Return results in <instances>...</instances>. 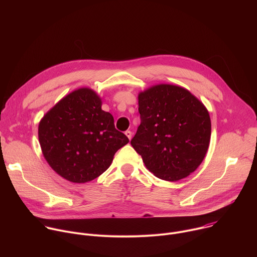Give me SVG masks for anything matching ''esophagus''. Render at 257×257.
<instances>
[{"label":"esophagus","mask_w":257,"mask_h":257,"mask_svg":"<svg viewBox=\"0 0 257 257\" xmlns=\"http://www.w3.org/2000/svg\"><path fill=\"white\" fill-rule=\"evenodd\" d=\"M125 135L128 137L129 140H131V138H132V132H131L130 130H127V131L125 132Z\"/></svg>","instance_id":"obj_1"}]
</instances>
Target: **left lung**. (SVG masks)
Returning a JSON list of instances; mask_svg holds the SVG:
<instances>
[{
    "label": "left lung",
    "mask_w": 257,
    "mask_h": 257,
    "mask_svg": "<svg viewBox=\"0 0 257 257\" xmlns=\"http://www.w3.org/2000/svg\"><path fill=\"white\" fill-rule=\"evenodd\" d=\"M140 125L131 140L158 178L178 181L193 173L207 152L211 124L205 106L187 89L156 85L138 95Z\"/></svg>",
    "instance_id": "1"
}]
</instances>
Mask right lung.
Segmentation results:
<instances>
[{
  "instance_id": "right-lung-1",
  "label": "right lung",
  "mask_w": 257,
  "mask_h": 257,
  "mask_svg": "<svg viewBox=\"0 0 257 257\" xmlns=\"http://www.w3.org/2000/svg\"><path fill=\"white\" fill-rule=\"evenodd\" d=\"M39 139L52 169L74 183L100 176L116 152L129 142L89 88L71 92L50 109L40 123Z\"/></svg>"
}]
</instances>
